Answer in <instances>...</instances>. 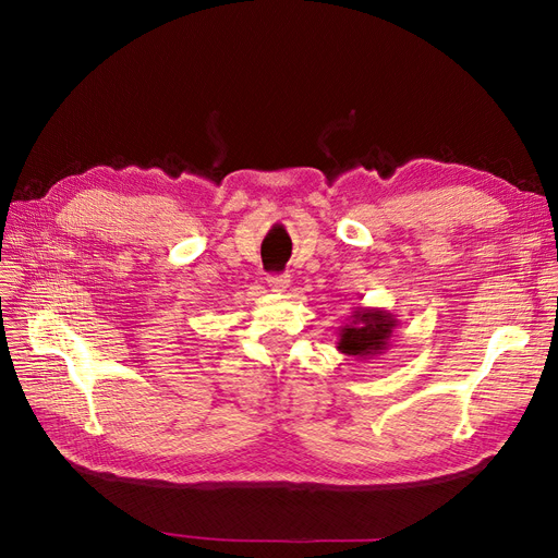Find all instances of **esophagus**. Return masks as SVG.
Returning a JSON list of instances; mask_svg holds the SVG:
<instances>
[{
    "mask_svg": "<svg viewBox=\"0 0 558 558\" xmlns=\"http://www.w3.org/2000/svg\"><path fill=\"white\" fill-rule=\"evenodd\" d=\"M267 286H269V289H272L275 293H283V291L291 286V277H289V275H269V277H267Z\"/></svg>",
    "mask_w": 558,
    "mask_h": 558,
    "instance_id": "34e87169",
    "label": "esophagus"
}]
</instances>
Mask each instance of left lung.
<instances>
[{"label": "left lung", "instance_id": "1", "mask_svg": "<svg viewBox=\"0 0 558 558\" xmlns=\"http://www.w3.org/2000/svg\"><path fill=\"white\" fill-rule=\"evenodd\" d=\"M398 328V318L381 307H356L349 324L340 328L337 351L356 359H373L388 349Z\"/></svg>", "mask_w": 558, "mask_h": 558}]
</instances>
